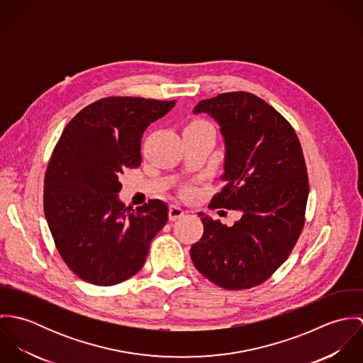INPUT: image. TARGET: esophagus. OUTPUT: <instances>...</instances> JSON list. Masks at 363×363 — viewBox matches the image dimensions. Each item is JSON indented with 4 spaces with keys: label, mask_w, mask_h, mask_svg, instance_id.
<instances>
[{
    "label": "esophagus",
    "mask_w": 363,
    "mask_h": 363,
    "mask_svg": "<svg viewBox=\"0 0 363 363\" xmlns=\"http://www.w3.org/2000/svg\"><path fill=\"white\" fill-rule=\"evenodd\" d=\"M184 213H186V211H184L183 208L176 206V204H173V206L169 207V219H170V220H177V219L183 218Z\"/></svg>",
    "instance_id": "1"
}]
</instances>
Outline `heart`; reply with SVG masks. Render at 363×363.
Wrapping results in <instances>:
<instances>
[{
    "instance_id": "1",
    "label": "heart",
    "mask_w": 363,
    "mask_h": 363,
    "mask_svg": "<svg viewBox=\"0 0 363 363\" xmlns=\"http://www.w3.org/2000/svg\"><path fill=\"white\" fill-rule=\"evenodd\" d=\"M186 128H193V130H212V127H211V124L207 123L206 120H194V121H191Z\"/></svg>"
}]
</instances>
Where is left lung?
Segmentation results:
<instances>
[{
	"mask_svg": "<svg viewBox=\"0 0 363 363\" xmlns=\"http://www.w3.org/2000/svg\"><path fill=\"white\" fill-rule=\"evenodd\" d=\"M225 138V186L208 207L238 209L232 226L200 213L204 233L191 246L196 268L220 288L239 291L265 282L291 255L303 225L308 169L289 121L250 92L201 101Z\"/></svg>",
	"mask_w": 363,
	"mask_h": 363,
	"instance_id": "obj_1",
	"label": "left lung"
}]
</instances>
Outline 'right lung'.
I'll return each mask as SVG.
<instances>
[{"label":"right lung","instance_id":"add662e5","mask_svg":"<svg viewBox=\"0 0 363 363\" xmlns=\"http://www.w3.org/2000/svg\"><path fill=\"white\" fill-rule=\"evenodd\" d=\"M176 101L108 96L84 107L52 150L43 206L55 247L85 282L111 286L137 274L169 208L150 200L131 209L118 201L125 169L141 164L147 127Z\"/></svg>","mask_w":363,"mask_h":363}]
</instances>
